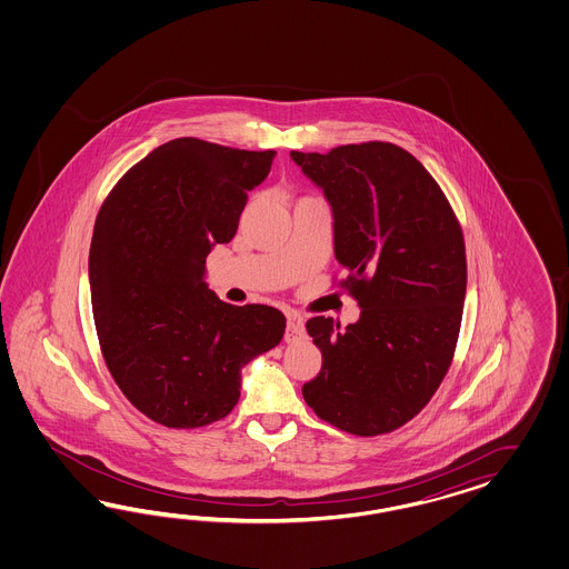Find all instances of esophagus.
Returning a JSON list of instances; mask_svg holds the SVG:
<instances>
[{"label": "esophagus", "mask_w": 569, "mask_h": 569, "mask_svg": "<svg viewBox=\"0 0 569 569\" xmlns=\"http://www.w3.org/2000/svg\"><path fill=\"white\" fill-rule=\"evenodd\" d=\"M305 338V326L300 321V317H288V326H286V342H298Z\"/></svg>", "instance_id": "1"}]
</instances>
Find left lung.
I'll use <instances>...</instances> for the list:
<instances>
[{"instance_id":"8db88e82","label":"left lung","mask_w":569,"mask_h":569,"mask_svg":"<svg viewBox=\"0 0 569 569\" xmlns=\"http://www.w3.org/2000/svg\"><path fill=\"white\" fill-rule=\"evenodd\" d=\"M333 210L338 286L361 307L340 329L307 321L321 371L302 386L310 409L338 430L379 436L430 402L459 340L467 288L463 229L426 167L390 141L290 152Z\"/></svg>"}]
</instances>
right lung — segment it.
<instances>
[{
  "label": "right lung",
  "instance_id": "add662e5",
  "mask_svg": "<svg viewBox=\"0 0 569 569\" xmlns=\"http://www.w3.org/2000/svg\"><path fill=\"white\" fill-rule=\"evenodd\" d=\"M273 156L172 139L124 172L98 212L89 281L103 361L139 413L164 428L231 413L241 367L283 338L281 310L227 305L202 279Z\"/></svg>",
  "mask_w": 569,
  "mask_h": 569
}]
</instances>
